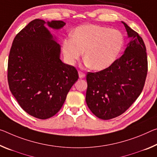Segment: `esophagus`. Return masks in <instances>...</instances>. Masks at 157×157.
I'll use <instances>...</instances> for the list:
<instances>
[{
  "label": "esophagus",
  "instance_id": "1",
  "mask_svg": "<svg viewBox=\"0 0 157 157\" xmlns=\"http://www.w3.org/2000/svg\"><path fill=\"white\" fill-rule=\"evenodd\" d=\"M78 74H79V78H84V77H85V74L81 71H78Z\"/></svg>",
  "mask_w": 157,
  "mask_h": 157
}]
</instances>
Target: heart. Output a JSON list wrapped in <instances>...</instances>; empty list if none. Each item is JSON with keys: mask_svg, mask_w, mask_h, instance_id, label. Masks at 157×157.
Returning a JSON list of instances; mask_svg holds the SVG:
<instances>
[{"mask_svg": "<svg viewBox=\"0 0 157 157\" xmlns=\"http://www.w3.org/2000/svg\"><path fill=\"white\" fill-rule=\"evenodd\" d=\"M124 45V36L119 30L85 24L77 27L72 36L64 38L61 48L70 65L75 63L84 52L86 65L95 71H101L116 61Z\"/></svg>", "mask_w": 157, "mask_h": 157, "instance_id": "obj_1", "label": "heart"}]
</instances>
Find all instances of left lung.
<instances>
[{"instance_id": "1", "label": "left lung", "mask_w": 157, "mask_h": 157, "mask_svg": "<svg viewBox=\"0 0 157 157\" xmlns=\"http://www.w3.org/2000/svg\"><path fill=\"white\" fill-rule=\"evenodd\" d=\"M121 22L131 38L124 54L108 68L86 75V104L92 113L105 120L121 115L132 105L143 91L147 73L143 40Z\"/></svg>"}]
</instances>
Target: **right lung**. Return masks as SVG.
Returning a JSON list of instances; mask_svg holds the SVG:
<instances>
[{"mask_svg": "<svg viewBox=\"0 0 157 157\" xmlns=\"http://www.w3.org/2000/svg\"><path fill=\"white\" fill-rule=\"evenodd\" d=\"M45 24L42 19H34L17 35L7 65L12 95L25 112L40 119L50 118L60 110L79 78L74 66L61 61V47ZM47 24L60 29L66 23L52 21Z\"/></svg>", "mask_w": 157, "mask_h": 157, "instance_id": "obj_1", "label": "right lung"}]
</instances>
